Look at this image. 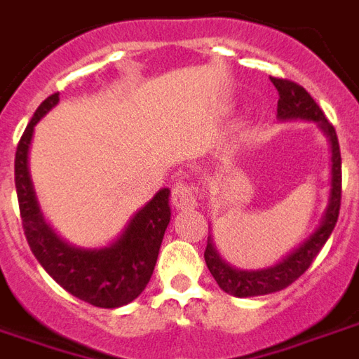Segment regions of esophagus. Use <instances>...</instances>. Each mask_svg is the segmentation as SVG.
<instances>
[{
    "label": "esophagus",
    "instance_id": "34e87169",
    "mask_svg": "<svg viewBox=\"0 0 359 359\" xmlns=\"http://www.w3.org/2000/svg\"><path fill=\"white\" fill-rule=\"evenodd\" d=\"M172 204L177 210H193L196 206V191L189 183H177L172 189Z\"/></svg>",
    "mask_w": 359,
    "mask_h": 359
}]
</instances>
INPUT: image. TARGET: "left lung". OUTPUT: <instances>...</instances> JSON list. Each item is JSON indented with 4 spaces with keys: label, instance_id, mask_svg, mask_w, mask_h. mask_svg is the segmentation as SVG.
I'll use <instances>...</instances> for the list:
<instances>
[{
    "label": "left lung",
    "instance_id": "1",
    "mask_svg": "<svg viewBox=\"0 0 359 359\" xmlns=\"http://www.w3.org/2000/svg\"><path fill=\"white\" fill-rule=\"evenodd\" d=\"M272 85L278 90V118L280 121H309L316 123L320 130L330 140L331 147V189L327 206L323 210V215L314 233H311L297 248L284 255L282 259L276 261L274 265L265 269H255V271H244L236 269L231 263L223 259L219 252L215 250L212 234L208 236L204 259L208 265V271L215 278L217 285L229 295L234 297H257V295H269V293L280 292L303 274L312 261L316 257L323 244L327 242L330 234L335 229L339 219V208H341V149H339V140L337 132L330 121L325 118L323 111L320 109L314 98L306 93L301 85L287 79H276L271 77Z\"/></svg>",
    "mask_w": 359,
    "mask_h": 359
}]
</instances>
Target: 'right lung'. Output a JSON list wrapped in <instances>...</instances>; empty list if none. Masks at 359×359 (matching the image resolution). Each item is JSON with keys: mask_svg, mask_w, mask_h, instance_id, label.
Listing matches in <instances>:
<instances>
[{"mask_svg": "<svg viewBox=\"0 0 359 359\" xmlns=\"http://www.w3.org/2000/svg\"><path fill=\"white\" fill-rule=\"evenodd\" d=\"M56 93L37 107L15 157V185L26 241L55 282L81 301L100 309L132 303L149 284L170 223V189H161L132 215L117 238L102 248H77L47 223L29 176V145L36 125L58 104Z\"/></svg>", "mask_w": 359, "mask_h": 359, "instance_id": "add662e5", "label": "right lung"}]
</instances>
